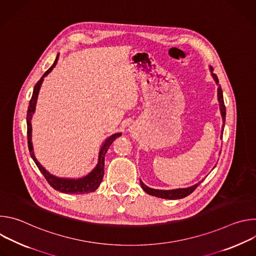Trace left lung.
<instances>
[{
    "label": "left lung",
    "mask_w": 256,
    "mask_h": 256,
    "mask_svg": "<svg viewBox=\"0 0 256 256\" xmlns=\"http://www.w3.org/2000/svg\"><path fill=\"white\" fill-rule=\"evenodd\" d=\"M214 68L210 66V72H212V76L214 77V81L216 82V84L218 83V79L216 77V74L212 72ZM218 100L220 102V110H221V114L223 118V126H222V136L221 138H223V132H224V126H225V120H226V107H225V103H224V98H223V92H222V88L218 87ZM200 184V182H198V184L188 188H179V190H153L150 188L148 186H146L142 182L140 181V186L142 188V190L147 192L150 196H154L157 198H167V200H179V198H184L188 196H190V194H192L194 192V190Z\"/></svg>",
    "instance_id": "1"
}]
</instances>
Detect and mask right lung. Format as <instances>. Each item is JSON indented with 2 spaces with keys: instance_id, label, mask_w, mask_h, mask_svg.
<instances>
[{
  "instance_id": "1",
  "label": "right lung",
  "mask_w": 256,
  "mask_h": 256,
  "mask_svg": "<svg viewBox=\"0 0 256 256\" xmlns=\"http://www.w3.org/2000/svg\"><path fill=\"white\" fill-rule=\"evenodd\" d=\"M58 58H56L54 64L44 72V76L40 78V80L36 83V85L34 86V90H33V94L32 97L29 101V106H28V112H27V144H28V149L30 152V156L33 159V161L35 162L36 166L38 167V169L40 170V172L42 173V175L44 176V178L46 179V181L48 182V184L60 192H64V194H89L92 192L94 190H96L99 186V184H101V181L103 179V175H104V157L105 154L109 148V146L112 144V142L118 138L122 134H114L112 136H109L106 142H104L103 147L100 150L99 153V161L98 164L96 166V168L90 173L88 174L86 177L80 178V179H64V178H58L52 174H50L38 162V160L35 159L33 152H32V144H31V118H32V114L34 112L35 109V104H36V100H38V92L40 89V85L44 81V78L50 72V70L54 68V66L58 62Z\"/></svg>"
}]
</instances>
